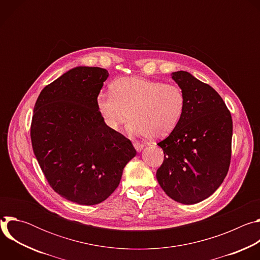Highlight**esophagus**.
<instances>
[{
    "label": "esophagus",
    "mask_w": 260,
    "mask_h": 260,
    "mask_svg": "<svg viewBox=\"0 0 260 260\" xmlns=\"http://www.w3.org/2000/svg\"><path fill=\"white\" fill-rule=\"evenodd\" d=\"M134 147H135V149H136L138 152H141V151L143 150L144 145H143V144H140V143H138V142H134Z\"/></svg>",
    "instance_id": "34e87169"
}]
</instances>
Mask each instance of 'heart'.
<instances>
[{"label": "heart", "instance_id": "1", "mask_svg": "<svg viewBox=\"0 0 260 260\" xmlns=\"http://www.w3.org/2000/svg\"><path fill=\"white\" fill-rule=\"evenodd\" d=\"M96 106L110 129H118L129 114L131 134L160 139L169 136L181 120L185 95L176 84L122 77L111 84V91L99 93Z\"/></svg>", "mask_w": 260, "mask_h": 260}]
</instances>
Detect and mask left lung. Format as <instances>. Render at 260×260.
Wrapping results in <instances>:
<instances>
[{
	"instance_id": "8db88e82",
	"label": "left lung",
	"mask_w": 260,
	"mask_h": 260,
	"mask_svg": "<svg viewBox=\"0 0 260 260\" xmlns=\"http://www.w3.org/2000/svg\"><path fill=\"white\" fill-rule=\"evenodd\" d=\"M185 95L176 128L157 145L165 159L156 172L162 190L174 201L198 204L212 196L228 175L233 119L218 92L186 71L172 73Z\"/></svg>"
}]
</instances>
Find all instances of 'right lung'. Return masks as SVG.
<instances>
[{"label": "right lung", "mask_w": 260, "mask_h": 260, "mask_svg": "<svg viewBox=\"0 0 260 260\" xmlns=\"http://www.w3.org/2000/svg\"><path fill=\"white\" fill-rule=\"evenodd\" d=\"M108 76L98 67L73 68L45 86L34 107L35 156L52 189L79 205L108 199L137 154L129 140L106 125L98 109Z\"/></svg>", "instance_id": "obj_1"}]
</instances>
